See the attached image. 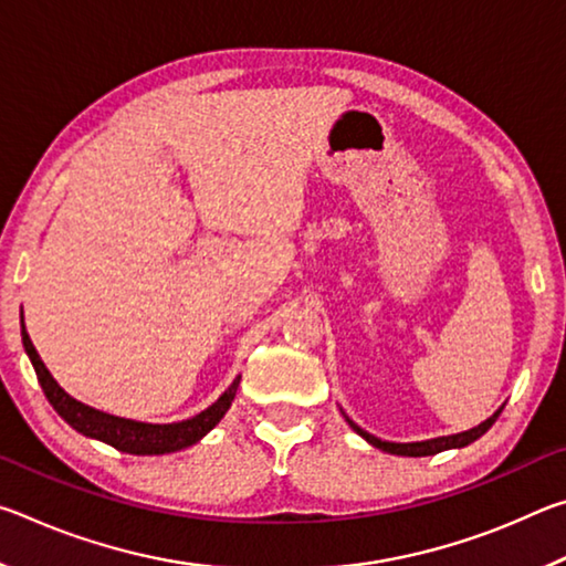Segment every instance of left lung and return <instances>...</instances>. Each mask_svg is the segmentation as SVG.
Instances as JSON below:
<instances>
[{
    "instance_id": "8db88e82",
    "label": "left lung",
    "mask_w": 566,
    "mask_h": 566,
    "mask_svg": "<svg viewBox=\"0 0 566 566\" xmlns=\"http://www.w3.org/2000/svg\"><path fill=\"white\" fill-rule=\"evenodd\" d=\"M502 409H504V407H502ZM502 409H496L490 419L482 421V424L474 427V429H469V432H462V434H452V437H437V439H429V442H411V444L381 442V439L371 437L369 432H364V429H359L357 424H354L352 419H347V421H349V427L354 429V432H357L359 437L367 439V442H369L371 447L381 449V452H389V454H401V457H429V454H439V452H444V449H454V447H467V444H472L474 439L482 437V434L486 432V429H490V427L494 424L496 417L502 415Z\"/></svg>"
}]
</instances>
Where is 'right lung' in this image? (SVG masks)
<instances>
[{"instance_id": "obj_1", "label": "right lung", "mask_w": 566, "mask_h": 566, "mask_svg": "<svg viewBox=\"0 0 566 566\" xmlns=\"http://www.w3.org/2000/svg\"><path fill=\"white\" fill-rule=\"evenodd\" d=\"M22 342H24L27 357L32 359V367L36 371V379H40L44 397L50 399V405L56 409V415L84 437L99 439V442L127 454H169L199 442V439H202L209 429H212L217 421L227 415V409L232 407L239 379H242L237 377L232 381V387H229L212 407H207L202 415L177 421V424H145V421H132L114 415H104V411L92 409L66 395V391L56 385L54 377L50 375V369L44 367L40 354H36L30 334L24 329V322H22Z\"/></svg>"}]
</instances>
